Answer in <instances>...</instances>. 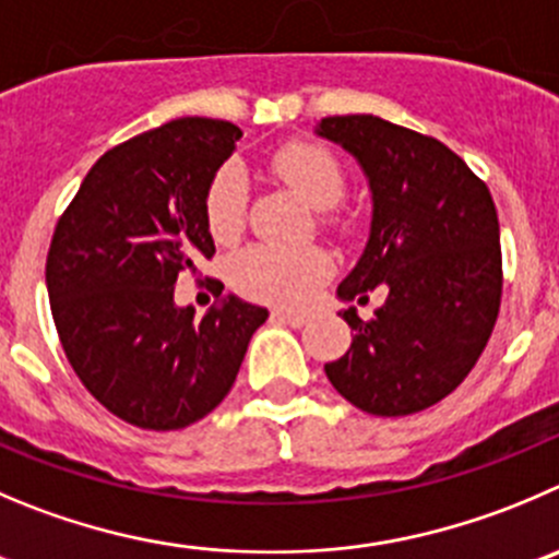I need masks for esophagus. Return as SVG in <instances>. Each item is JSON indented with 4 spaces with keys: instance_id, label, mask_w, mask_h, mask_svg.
I'll return each mask as SVG.
<instances>
[{
    "instance_id": "1",
    "label": "esophagus",
    "mask_w": 559,
    "mask_h": 559,
    "mask_svg": "<svg viewBox=\"0 0 559 559\" xmlns=\"http://www.w3.org/2000/svg\"><path fill=\"white\" fill-rule=\"evenodd\" d=\"M271 318H274V321H283V323H288V326H305L307 323V316L305 312H296V310H285V307H276V310H271Z\"/></svg>"
}]
</instances>
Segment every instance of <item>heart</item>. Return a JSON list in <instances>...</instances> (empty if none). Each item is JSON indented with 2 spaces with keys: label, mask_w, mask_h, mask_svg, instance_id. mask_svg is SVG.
<instances>
[{
  "label": "heart",
  "mask_w": 559,
  "mask_h": 559,
  "mask_svg": "<svg viewBox=\"0 0 559 559\" xmlns=\"http://www.w3.org/2000/svg\"><path fill=\"white\" fill-rule=\"evenodd\" d=\"M271 169L307 205L326 211L345 194V173L334 153L318 142L296 140L271 156ZM247 222V175L238 164H225L205 189V225L219 243H233ZM332 274V258L318 247L285 249L254 243L230 263V283L241 296L263 305H305Z\"/></svg>",
  "instance_id": "1"
}]
</instances>
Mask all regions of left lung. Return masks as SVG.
I'll return each instance as SVG.
<instances>
[{
  "label": "left lung",
  "mask_w": 559,
  "mask_h": 559,
  "mask_svg": "<svg viewBox=\"0 0 559 559\" xmlns=\"http://www.w3.org/2000/svg\"><path fill=\"white\" fill-rule=\"evenodd\" d=\"M318 134L359 162L373 191L368 247L337 296L368 301V290H386L370 321L356 307L340 312L354 340L323 370L362 412H423L469 376L497 323L502 249L491 191L448 145L381 117H323Z\"/></svg>",
  "instance_id": "8db88e82"
}]
</instances>
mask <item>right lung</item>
Here are the masks:
<instances>
[{"mask_svg":"<svg viewBox=\"0 0 559 559\" xmlns=\"http://www.w3.org/2000/svg\"><path fill=\"white\" fill-rule=\"evenodd\" d=\"M238 140L227 120L180 117L111 147L51 236L62 350L90 395L136 428L178 430L214 412L269 318L236 296L203 318L175 305L178 274L216 252L205 189Z\"/></svg>","mask_w":559,"mask_h":559,"instance_id":"1","label":"right lung"}]
</instances>
